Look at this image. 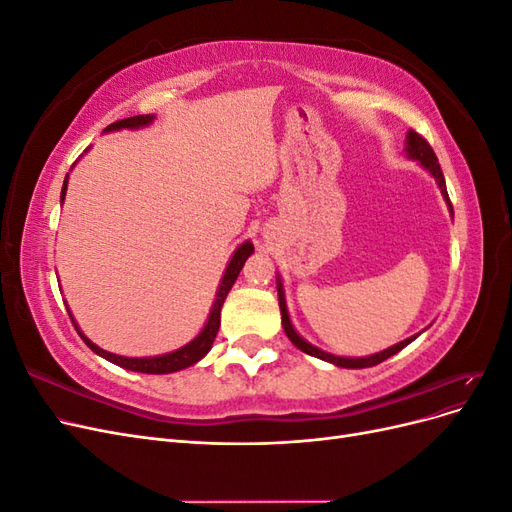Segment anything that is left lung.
Listing matches in <instances>:
<instances>
[{
  "label": "left lung",
  "mask_w": 512,
  "mask_h": 512,
  "mask_svg": "<svg viewBox=\"0 0 512 512\" xmlns=\"http://www.w3.org/2000/svg\"><path fill=\"white\" fill-rule=\"evenodd\" d=\"M406 156H408L410 160L421 164V166L427 170V173H429L433 179H436L438 188H440V192H442V196H444V200H446V207H448V211H451V215H453V205H451V200H448L446 181H444V175H442V168H440V164H438L436 153H433L431 145L425 141V138H423L421 134H416L414 130H408V134H406ZM277 299H280L282 327H284V331H286L290 342H292L294 346H297L299 350H303L305 354L316 356V359H322V361H327V363H333L335 367H346V369L374 367V365H378V363L389 359V356L397 354L399 350H404L410 342H414V339H416L418 335H421V333H416V335L404 339V342H399V344H395V346H391V348H386V350L376 352V354H369V356H356V359H350V356H337V354L324 352V350L312 346L309 342H305V339H303L297 331H294L292 322H290V316H288L286 297H284V286H282V277H280V275H277Z\"/></svg>",
  "instance_id": "1"
}]
</instances>
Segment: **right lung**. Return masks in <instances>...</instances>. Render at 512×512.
<instances>
[{
  "label": "right lung",
  "instance_id": "right-lung-1",
  "mask_svg": "<svg viewBox=\"0 0 512 512\" xmlns=\"http://www.w3.org/2000/svg\"><path fill=\"white\" fill-rule=\"evenodd\" d=\"M153 119H156L153 115H136V117H128V119H119V121L111 123V126H108V128H104V132H115V130H123V128L138 130V128L149 126V123H151ZM66 190H68V175H66V179H64V188H61V198H59L61 203H64V200H66ZM252 254H254L252 241H243V243L237 247L235 254H232V258H230V262H228V267H226L224 275H222L218 292H215V301H213V305H211V312H209V318H207V322H205L203 331H200V333L192 339V342H188V344L177 348V350H173V352H166V354H160V356H141V359H134V356H119V354H113V352H106V350H102L100 346H96L94 342H91L89 337L83 335V331L79 329V324H76L74 316L70 314V309H68L70 320H72V324H74V329L79 331L83 342H85L91 350H94L96 354H100L102 359L111 361V363H115V365H119V367H123V369L138 371V374H173V371H179V369H185V367H190V365L198 363V361L203 359V356L211 350L213 339H215V335H218V331H220V312H222V305H224V301H226V297H228V292H230L232 284H235V280L239 277V271L243 269L245 260L250 258Z\"/></svg>",
  "mask_w": 512,
  "mask_h": 512
}]
</instances>
